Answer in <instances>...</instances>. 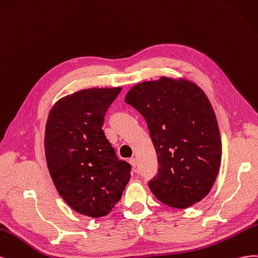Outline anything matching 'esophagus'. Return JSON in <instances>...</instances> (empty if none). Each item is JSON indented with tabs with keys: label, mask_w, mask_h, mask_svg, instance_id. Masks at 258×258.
<instances>
[{
	"label": "esophagus",
	"mask_w": 258,
	"mask_h": 258,
	"mask_svg": "<svg viewBox=\"0 0 258 258\" xmlns=\"http://www.w3.org/2000/svg\"><path fill=\"white\" fill-rule=\"evenodd\" d=\"M128 162H130V164L132 165V167H133V168L136 167V165H137V160H136V158H131V159L128 160Z\"/></svg>",
	"instance_id": "34e87169"
}]
</instances>
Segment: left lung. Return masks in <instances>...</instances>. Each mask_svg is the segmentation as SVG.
Here are the masks:
<instances>
[{
  "label": "left lung",
  "instance_id": "1",
  "mask_svg": "<svg viewBox=\"0 0 258 258\" xmlns=\"http://www.w3.org/2000/svg\"><path fill=\"white\" fill-rule=\"evenodd\" d=\"M125 102L147 122L159 170L149 188L159 201L187 209L207 197L216 180L222 142L205 93L186 79L161 77L138 83Z\"/></svg>",
  "mask_w": 258,
  "mask_h": 258
}]
</instances>
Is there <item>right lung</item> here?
Masks as SVG:
<instances>
[{"mask_svg": "<svg viewBox=\"0 0 258 258\" xmlns=\"http://www.w3.org/2000/svg\"><path fill=\"white\" fill-rule=\"evenodd\" d=\"M122 87L87 88L50 109L44 148L50 177L71 209L88 217L109 214L131 178L102 131L105 114Z\"/></svg>", "mask_w": 258, "mask_h": 258, "instance_id": "1", "label": "right lung"}]
</instances>
